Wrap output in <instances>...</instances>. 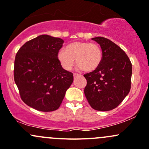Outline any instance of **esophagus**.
<instances>
[{
	"instance_id": "34e87169",
	"label": "esophagus",
	"mask_w": 149,
	"mask_h": 149,
	"mask_svg": "<svg viewBox=\"0 0 149 149\" xmlns=\"http://www.w3.org/2000/svg\"><path fill=\"white\" fill-rule=\"evenodd\" d=\"M80 76V75L78 74V73H73V76H74V78L78 77V76Z\"/></svg>"
}]
</instances>
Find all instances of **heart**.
Returning <instances> with one entry per match:
<instances>
[{
  "label": "heart",
  "instance_id": "1",
  "mask_svg": "<svg viewBox=\"0 0 149 149\" xmlns=\"http://www.w3.org/2000/svg\"><path fill=\"white\" fill-rule=\"evenodd\" d=\"M61 66L65 70L73 68L76 60L78 68L85 71H93L100 65L102 60V52L100 47L94 43L74 42L66 46L58 54Z\"/></svg>",
  "mask_w": 149,
  "mask_h": 149
}]
</instances>
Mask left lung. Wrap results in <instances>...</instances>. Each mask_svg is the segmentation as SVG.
<instances>
[{
	"mask_svg": "<svg viewBox=\"0 0 149 149\" xmlns=\"http://www.w3.org/2000/svg\"><path fill=\"white\" fill-rule=\"evenodd\" d=\"M102 48V60L94 71L84 75L87 84L84 94L93 109L109 111L115 109L130 90L132 64L125 52L108 39H91Z\"/></svg>",
	"mask_w": 149,
	"mask_h": 149,
	"instance_id": "1",
	"label": "left lung"
}]
</instances>
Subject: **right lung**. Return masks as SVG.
I'll list each match as a JSON object with an SVG mask.
<instances>
[{
  "label": "right lung",
  "instance_id": "obj_1",
  "mask_svg": "<svg viewBox=\"0 0 149 149\" xmlns=\"http://www.w3.org/2000/svg\"><path fill=\"white\" fill-rule=\"evenodd\" d=\"M64 41L42 34L26 42L14 62V81L24 102L42 112L56 110L73 81L58 58Z\"/></svg>",
  "mask_w": 149,
  "mask_h": 149
}]
</instances>
